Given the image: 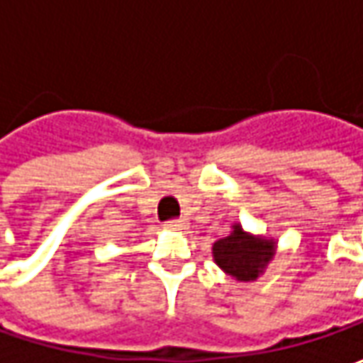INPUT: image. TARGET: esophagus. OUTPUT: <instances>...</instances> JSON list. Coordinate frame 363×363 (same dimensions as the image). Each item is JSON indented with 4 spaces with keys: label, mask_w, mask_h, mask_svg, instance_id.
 Wrapping results in <instances>:
<instances>
[{
    "label": "esophagus",
    "mask_w": 363,
    "mask_h": 363,
    "mask_svg": "<svg viewBox=\"0 0 363 363\" xmlns=\"http://www.w3.org/2000/svg\"><path fill=\"white\" fill-rule=\"evenodd\" d=\"M165 228H167V230H186V228H188V220H186V218L167 220V222H165Z\"/></svg>",
    "instance_id": "34e87169"
}]
</instances>
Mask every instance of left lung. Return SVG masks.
I'll return each mask as SVG.
<instances>
[{
    "label": "left lung",
    "mask_w": 363,
    "mask_h": 363,
    "mask_svg": "<svg viewBox=\"0 0 363 363\" xmlns=\"http://www.w3.org/2000/svg\"><path fill=\"white\" fill-rule=\"evenodd\" d=\"M272 252L274 244L264 238H252L242 232L238 224L232 234L214 244V260L218 267L238 281H255L272 258Z\"/></svg>",
    "instance_id": "8db88e82"
}]
</instances>
